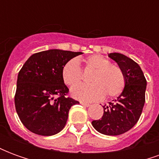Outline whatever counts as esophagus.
Here are the masks:
<instances>
[{
  "instance_id": "esophagus-1",
  "label": "esophagus",
  "mask_w": 159,
  "mask_h": 159,
  "mask_svg": "<svg viewBox=\"0 0 159 159\" xmlns=\"http://www.w3.org/2000/svg\"><path fill=\"white\" fill-rule=\"evenodd\" d=\"M81 105H83V107H89L91 105L89 103H85V102H81Z\"/></svg>"
}]
</instances>
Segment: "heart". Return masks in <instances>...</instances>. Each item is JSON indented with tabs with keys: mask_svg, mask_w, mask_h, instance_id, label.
<instances>
[{
	"mask_svg": "<svg viewBox=\"0 0 159 159\" xmlns=\"http://www.w3.org/2000/svg\"><path fill=\"white\" fill-rule=\"evenodd\" d=\"M86 69L94 70L91 75V84H78L70 89L74 98L83 101L101 100L105 94L107 97L119 95L125 86V77L123 70L104 56L94 54L85 59ZM62 77L66 85L73 86L82 80L79 62L76 59L69 60L64 66Z\"/></svg>",
	"mask_w": 159,
	"mask_h": 159,
	"instance_id": "heart-1",
	"label": "heart"
}]
</instances>
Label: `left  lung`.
<instances>
[{
    "label": "left lung",
    "instance_id": "obj_1",
    "mask_svg": "<svg viewBox=\"0 0 159 159\" xmlns=\"http://www.w3.org/2000/svg\"><path fill=\"white\" fill-rule=\"evenodd\" d=\"M108 56L123 70L125 86L113 103L103 107V116L93 121L92 125L103 134L119 135L132 129L140 118L145 104L147 80L140 66L133 59L119 52H111Z\"/></svg>",
    "mask_w": 159,
    "mask_h": 159
}]
</instances>
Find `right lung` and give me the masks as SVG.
<instances>
[{
    "label": "right lung",
    "mask_w": 159,
    "mask_h": 159,
    "mask_svg": "<svg viewBox=\"0 0 159 159\" xmlns=\"http://www.w3.org/2000/svg\"><path fill=\"white\" fill-rule=\"evenodd\" d=\"M82 52L49 49L34 53L19 70L14 102L22 123L32 133L49 136L64 129L70 107L79 102L66 97L64 66Z\"/></svg>",
    "instance_id": "obj_1"
}]
</instances>
